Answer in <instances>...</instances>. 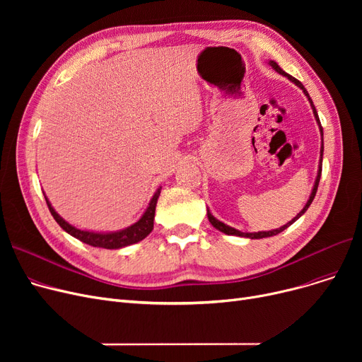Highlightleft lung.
<instances>
[{
	"instance_id": "obj_1",
	"label": "left lung",
	"mask_w": 362,
	"mask_h": 362,
	"mask_svg": "<svg viewBox=\"0 0 362 362\" xmlns=\"http://www.w3.org/2000/svg\"><path fill=\"white\" fill-rule=\"evenodd\" d=\"M270 66L277 71V73H280V74H283V76H286V78L289 79V81H292L295 85H298L302 90H303V93L307 95V98H308V101L311 103V107H313V112H314V117H315V120H317V123H318V127H320V132H321V141H322V127H321V123H320V119H318V114H317V110H315V107H314V104H313V100L310 98V95H308V92H307V89L303 88V85L298 81V79H295V78H292L291 74H288L286 71H283L280 67H279V64L277 63H274V62H270ZM322 151H325V148H322V144H321V160H320V165H318V173H317V179H315V183H314V187H313V192H311V197H310V199H308V202L305 204V206L302 208V211L295 217V218H292L289 223H286L284 226H281V227H279V229H276V230H269V232H258V233H243V232H240V230H236V229H233V227H230V226H226L224 223H221V221H218L210 211H206V216H208V220H210V223L216 227L217 230H220V232H223V233H226V235H233V236H242V238H250V239H262V238H270V236H274V235H279L280 232H283L284 229H288V227L292 224V223H295L303 213H305L307 210H308V206L311 205V202H313V199H314V197H315V194H317V189H318V183H320V177H321V167H322Z\"/></svg>"
}]
</instances>
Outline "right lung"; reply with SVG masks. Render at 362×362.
Wrapping results in <instances>:
<instances>
[{"mask_svg": "<svg viewBox=\"0 0 362 362\" xmlns=\"http://www.w3.org/2000/svg\"><path fill=\"white\" fill-rule=\"evenodd\" d=\"M160 192H161V189H158V191L154 194V197H152L149 206L146 208V211L135 224L126 227V229H123V230L111 232V233H95V232L76 229L74 226L69 224L66 220H63L59 214L55 213V210L51 206V204L47 198H45V201H47L49 213L52 214L54 220L60 224L63 230H66L73 238L79 239L81 242L88 243L90 246H95V248L119 250V248H124V246H127V245L136 243V242L145 239L152 232V229H154V216H156V206H157Z\"/></svg>", "mask_w": 362, "mask_h": 362, "instance_id": "right-lung-1", "label": "right lung"}]
</instances>
